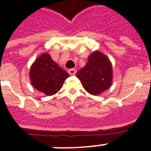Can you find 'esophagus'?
<instances>
[{"instance_id":"1","label":"esophagus","mask_w":151,"mask_h":151,"mask_svg":"<svg viewBox=\"0 0 151 151\" xmlns=\"http://www.w3.org/2000/svg\"><path fill=\"white\" fill-rule=\"evenodd\" d=\"M76 72H77V70H76V69H74V68L68 70V73H69L70 75H74L76 73Z\"/></svg>"}]
</instances>
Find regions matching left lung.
<instances>
[{
  "label": "left lung",
  "mask_w": 151,
  "mask_h": 151,
  "mask_svg": "<svg viewBox=\"0 0 151 151\" xmlns=\"http://www.w3.org/2000/svg\"><path fill=\"white\" fill-rule=\"evenodd\" d=\"M84 88L91 95H99L111 87L112 68L109 60L99 51L88 56V62L76 73Z\"/></svg>",
  "instance_id": "1"
}]
</instances>
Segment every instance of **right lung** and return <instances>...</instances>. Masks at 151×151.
Wrapping results in <instances>:
<instances>
[{
    "label": "right lung",
    "mask_w": 151,
    "mask_h": 151,
    "mask_svg": "<svg viewBox=\"0 0 151 151\" xmlns=\"http://www.w3.org/2000/svg\"><path fill=\"white\" fill-rule=\"evenodd\" d=\"M32 86L46 95L56 94L70 74L59 67L48 53L38 57L30 69Z\"/></svg>",
    "instance_id": "1"
}]
</instances>
